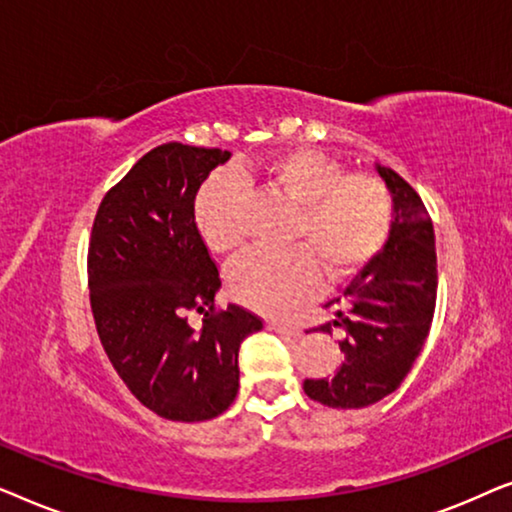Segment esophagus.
Listing matches in <instances>:
<instances>
[{
  "label": "esophagus",
  "mask_w": 512,
  "mask_h": 512,
  "mask_svg": "<svg viewBox=\"0 0 512 512\" xmlns=\"http://www.w3.org/2000/svg\"><path fill=\"white\" fill-rule=\"evenodd\" d=\"M268 328L270 331H277V333H286V335H291V338H298L300 333V326L298 324H293V321H279V319H272V321H268Z\"/></svg>",
  "instance_id": "34e87169"
}]
</instances>
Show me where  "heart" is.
<instances>
[{
  "label": "heart",
  "instance_id": "b5f03b06",
  "mask_svg": "<svg viewBox=\"0 0 512 512\" xmlns=\"http://www.w3.org/2000/svg\"><path fill=\"white\" fill-rule=\"evenodd\" d=\"M254 174L296 207L291 242L304 249H254L230 265L228 291L258 312H284L312 296L319 271L328 284L352 277L380 254L389 237L394 202L380 179L345 172L338 160L296 146L265 160L240 165L202 181L193 200L195 228L214 254H230L242 242V181Z\"/></svg>",
  "mask_w": 512,
  "mask_h": 512
}]
</instances>
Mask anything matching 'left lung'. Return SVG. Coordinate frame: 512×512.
<instances>
[{
	"instance_id": "left-lung-1",
	"label": "left lung",
	"mask_w": 512,
	"mask_h": 512,
	"mask_svg": "<svg viewBox=\"0 0 512 512\" xmlns=\"http://www.w3.org/2000/svg\"><path fill=\"white\" fill-rule=\"evenodd\" d=\"M394 202V221L384 249L333 298V324L345 331V361L331 377L305 380V394L328 408H366L401 387L422 352L436 310L438 270L433 223L408 181L377 165Z\"/></svg>"
}]
</instances>
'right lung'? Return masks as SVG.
Here are the masks:
<instances>
[{"mask_svg": "<svg viewBox=\"0 0 512 512\" xmlns=\"http://www.w3.org/2000/svg\"><path fill=\"white\" fill-rule=\"evenodd\" d=\"M230 151L170 142L139 158L104 195L88 247L90 307L125 387L158 417L205 422L240 389L237 352L263 321L216 310V263L195 228L193 200ZM206 314L193 332L185 312Z\"/></svg>", "mask_w": 512, "mask_h": 512, "instance_id": "right-lung-1", "label": "right lung"}]
</instances>
